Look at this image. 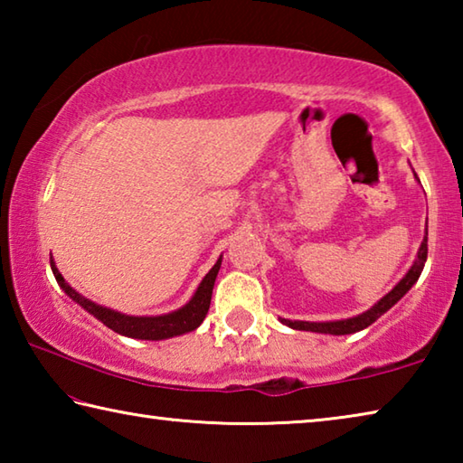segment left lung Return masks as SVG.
Here are the masks:
<instances>
[{
    "instance_id": "obj_1",
    "label": "left lung",
    "mask_w": 463,
    "mask_h": 463,
    "mask_svg": "<svg viewBox=\"0 0 463 463\" xmlns=\"http://www.w3.org/2000/svg\"><path fill=\"white\" fill-rule=\"evenodd\" d=\"M427 250L429 249H427V237H425L420 242L417 260H414L409 273H406V276L398 281V284L392 288L378 304H373L370 310L362 312V315H357L354 318H345V320H328V323H308V320H288V318H281V323L289 328H296V331H312V333H326V335H351V333L364 331L365 326L375 323L383 312H388L392 307H394V304L414 286V281L419 279L422 268H425Z\"/></svg>"
}]
</instances>
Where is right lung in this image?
<instances>
[{
  "label": "right lung",
  "instance_id": "1",
  "mask_svg": "<svg viewBox=\"0 0 463 463\" xmlns=\"http://www.w3.org/2000/svg\"><path fill=\"white\" fill-rule=\"evenodd\" d=\"M221 263H222V257L214 263V268L206 273V278L200 281L198 289H195L192 300L187 302L185 307L161 317H128V315H122V312L99 307V304L88 300V298H83L80 292H75V289L67 284L65 278L61 276V271L57 269V265H54L52 260H51V269L54 273L57 284L65 289V294L80 304L81 308L88 310L90 315L101 320L108 328H112L114 333L132 336V339L161 341V339H169V336L190 333L202 325V320L208 315L210 300H213V288L218 276V269H221Z\"/></svg>",
  "mask_w": 463,
  "mask_h": 463
}]
</instances>
